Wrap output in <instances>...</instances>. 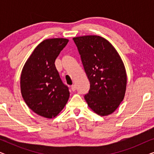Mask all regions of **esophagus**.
<instances>
[{
    "instance_id": "esophagus-1",
    "label": "esophagus",
    "mask_w": 154,
    "mask_h": 154,
    "mask_svg": "<svg viewBox=\"0 0 154 154\" xmlns=\"http://www.w3.org/2000/svg\"><path fill=\"white\" fill-rule=\"evenodd\" d=\"M71 90H72V91H75V90H76V86H75V85H71Z\"/></svg>"
}]
</instances>
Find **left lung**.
<instances>
[{
	"label": "left lung",
	"instance_id": "obj_1",
	"mask_svg": "<svg viewBox=\"0 0 154 154\" xmlns=\"http://www.w3.org/2000/svg\"><path fill=\"white\" fill-rule=\"evenodd\" d=\"M90 81L84 98L88 106L101 116L110 115L123 100L127 86L125 65L109 41L100 35L73 38Z\"/></svg>",
	"mask_w": 154,
	"mask_h": 154
}]
</instances>
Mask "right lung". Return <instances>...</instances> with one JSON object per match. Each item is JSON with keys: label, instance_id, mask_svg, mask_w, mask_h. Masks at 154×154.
<instances>
[{"label": "right lung", "instance_id": "right-lung-1", "mask_svg": "<svg viewBox=\"0 0 154 154\" xmlns=\"http://www.w3.org/2000/svg\"><path fill=\"white\" fill-rule=\"evenodd\" d=\"M68 42L62 38L44 40L33 50L21 73V93L25 103L46 119L57 116L68 102V88L62 83L54 65Z\"/></svg>", "mask_w": 154, "mask_h": 154}]
</instances>
